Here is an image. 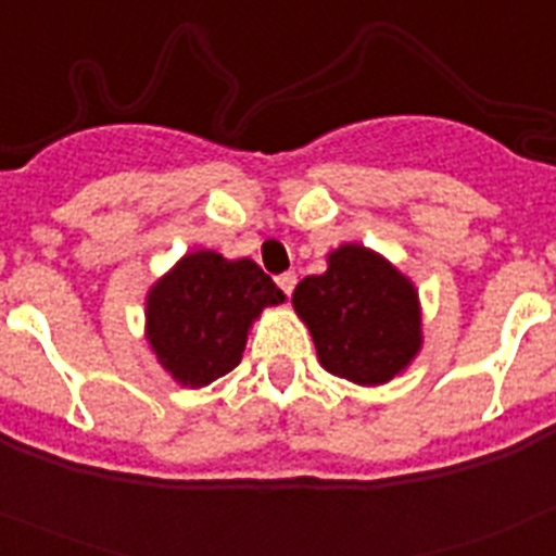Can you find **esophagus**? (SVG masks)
I'll list each match as a JSON object with an SVG mask.
<instances>
[{"instance_id": "obj_1", "label": "esophagus", "mask_w": 556, "mask_h": 556, "mask_svg": "<svg viewBox=\"0 0 556 556\" xmlns=\"http://www.w3.org/2000/svg\"><path fill=\"white\" fill-rule=\"evenodd\" d=\"M275 281H278V287H281L283 292L292 294L294 292V283H298V275H294V273H283V275H278Z\"/></svg>"}]
</instances>
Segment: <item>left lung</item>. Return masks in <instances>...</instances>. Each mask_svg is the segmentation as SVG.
<instances>
[{"mask_svg":"<svg viewBox=\"0 0 556 556\" xmlns=\"http://www.w3.org/2000/svg\"><path fill=\"white\" fill-rule=\"evenodd\" d=\"M292 303L320 365L356 384H384L420 351L415 287L362 244L333 250L326 273L294 287Z\"/></svg>","mask_w":556,"mask_h":556,"instance_id":"1","label":"left lung"}]
</instances>
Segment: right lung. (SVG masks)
I'll return each instance as SVG.
<instances>
[{
	"label": "right lung",
	"mask_w": 556,
	"mask_h": 556,
	"mask_svg": "<svg viewBox=\"0 0 556 556\" xmlns=\"http://www.w3.org/2000/svg\"><path fill=\"white\" fill-rule=\"evenodd\" d=\"M287 294L250 258L198 250L180 258L147 298V339L186 387H205L242 362L250 323Z\"/></svg>",
	"instance_id": "add662e5"
}]
</instances>
